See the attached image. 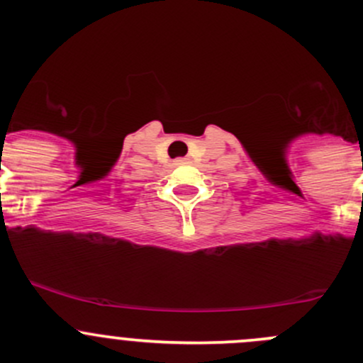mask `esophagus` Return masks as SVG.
<instances>
[{
  "instance_id": "obj_1",
  "label": "esophagus",
  "mask_w": 363,
  "mask_h": 363,
  "mask_svg": "<svg viewBox=\"0 0 363 363\" xmlns=\"http://www.w3.org/2000/svg\"><path fill=\"white\" fill-rule=\"evenodd\" d=\"M184 160H186V158H177V160H175V164H181Z\"/></svg>"
}]
</instances>
